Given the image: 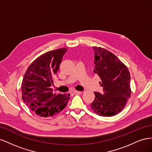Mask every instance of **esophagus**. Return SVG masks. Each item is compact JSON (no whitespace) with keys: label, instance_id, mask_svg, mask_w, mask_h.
<instances>
[{"label":"esophagus","instance_id":"1","mask_svg":"<svg viewBox=\"0 0 152 152\" xmlns=\"http://www.w3.org/2000/svg\"><path fill=\"white\" fill-rule=\"evenodd\" d=\"M81 93H82L81 91H76V90H75V91H73V93L74 94H81Z\"/></svg>","mask_w":152,"mask_h":152}]
</instances>
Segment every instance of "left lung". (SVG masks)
<instances>
[{
  "instance_id": "obj_1",
  "label": "left lung",
  "mask_w": 152,
  "mask_h": 152,
  "mask_svg": "<svg viewBox=\"0 0 152 152\" xmlns=\"http://www.w3.org/2000/svg\"><path fill=\"white\" fill-rule=\"evenodd\" d=\"M94 72L101 79L103 93L95 92L91 108L100 116L111 117L121 112L130 98V73L115 55L105 49L93 47Z\"/></svg>"
}]
</instances>
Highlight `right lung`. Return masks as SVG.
<instances>
[{
	"instance_id": "right-lung-1",
	"label": "right lung",
	"mask_w": 152,
	"mask_h": 152,
	"mask_svg": "<svg viewBox=\"0 0 152 152\" xmlns=\"http://www.w3.org/2000/svg\"><path fill=\"white\" fill-rule=\"evenodd\" d=\"M67 49H58L43 54L31 63L25 73L21 87L22 99L37 115H56L65 108L70 99L69 94H56L50 88Z\"/></svg>"
}]
</instances>
